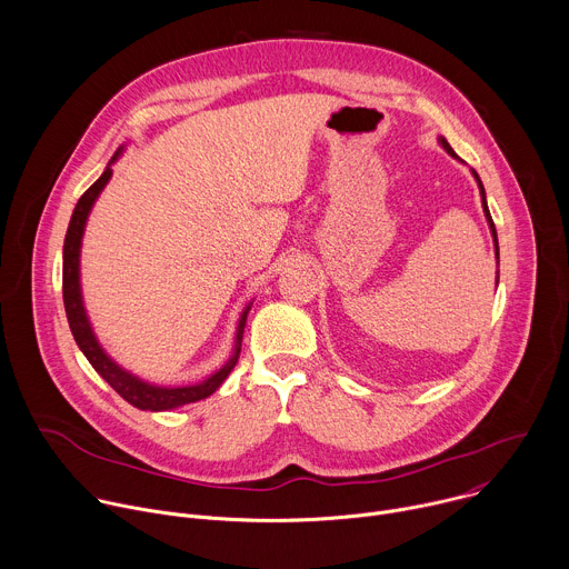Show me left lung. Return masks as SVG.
Here are the masks:
<instances>
[{
  "mask_svg": "<svg viewBox=\"0 0 569 569\" xmlns=\"http://www.w3.org/2000/svg\"><path fill=\"white\" fill-rule=\"evenodd\" d=\"M441 143H443V148L452 154V157H457L455 154V150L450 148V143L446 141V139H441ZM472 176H475V180H477V184H479V193H481V204H483V213H486V220H489V224H491V231H493V240H496V254H498V259H500V248H498V231H496V222H493V218H491V211H489V204H486V193H483V187H481V180H479V176L472 171Z\"/></svg>",
  "mask_w": 569,
  "mask_h": 569,
  "instance_id": "obj_1",
  "label": "left lung"
}]
</instances>
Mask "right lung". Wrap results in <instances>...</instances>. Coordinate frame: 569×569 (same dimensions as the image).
<instances>
[{"instance_id": "right-lung-1", "label": "right lung", "mask_w": 569, "mask_h": 569, "mask_svg": "<svg viewBox=\"0 0 569 569\" xmlns=\"http://www.w3.org/2000/svg\"><path fill=\"white\" fill-rule=\"evenodd\" d=\"M119 154V152H117ZM117 154L112 157V161L117 159ZM112 178V169L108 167L106 173L83 193L71 213L69 220V229L64 236V250H62V299H64V312H67V321L71 336L76 340V345L80 347V351L86 353V358L90 360V365L97 369V373L130 405L139 410H150V412H161V410H173L180 408V405L187 402H196L202 400L207 396H211L222 382L224 378L231 373V369L238 362V353H240V342H242V329H246V319H248V310L250 306L242 310L240 321H238V333H236V351L231 356V360L216 371L211 378H207L200 385H191V387H154L148 385L134 376H130L128 371H123L121 367H117L99 347L90 321L86 317V308H83V299H80V286H78V254H80V238H83V229H86V220L88 213L94 204V200L99 198V193L103 191V187L108 184V180Z\"/></svg>"}]
</instances>
